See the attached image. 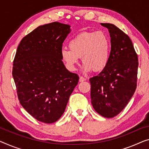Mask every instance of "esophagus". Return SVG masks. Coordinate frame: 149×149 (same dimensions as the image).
I'll use <instances>...</instances> for the list:
<instances>
[{"label": "esophagus", "instance_id": "esophagus-1", "mask_svg": "<svg viewBox=\"0 0 149 149\" xmlns=\"http://www.w3.org/2000/svg\"><path fill=\"white\" fill-rule=\"evenodd\" d=\"M86 79L85 78V77H82V76L79 77V82H82V81H86Z\"/></svg>", "mask_w": 149, "mask_h": 149}]
</instances>
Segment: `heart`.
<instances>
[{
  "label": "heart",
  "instance_id": "1",
  "mask_svg": "<svg viewBox=\"0 0 149 149\" xmlns=\"http://www.w3.org/2000/svg\"><path fill=\"white\" fill-rule=\"evenodd\" d=\"M68 48H62L61 55L66 66L71 71L75 70L79 58L84 63V72L104 70L109 62L111 41L103 31H84L79 33L69 43Z\"/></svg>",
  "mask_w": 149,
  "mask_h": 149
}]
</instances>
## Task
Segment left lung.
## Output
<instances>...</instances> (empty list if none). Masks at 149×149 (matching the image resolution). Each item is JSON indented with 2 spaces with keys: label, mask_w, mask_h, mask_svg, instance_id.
Here are the masks:
<instances>
[{
  "label": "left lung",
  "mask_w": 149,
  "mask_h": 149,
  "mask_svg": "<svg viewBox=\"0 0 149 149\" xmlns=\"http://www.w3.org/2000/svg\"><path fill=\"white\" fill-rule=\"evenodd\" d=\"M110 33L111 54L107 66L91 77V102L105 118L116 116L127 105L136 88L138 56L131 40L113 24L101 23Z\"/></svg>",
  "instance_id": "left-lung-1"
}]
</instances>
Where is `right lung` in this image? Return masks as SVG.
<instances>
[{"label": "right lung", "mask_w": 149, "mask_h": 149, "mask_svg": "<svg viewBox=\"0 0 149 149\" xmlns=\"http://www.w3.org/2000/svg\"><path fill=\"white\" fill-rule=\"evenodd\" d=\"M71 32L59 22L39 26L23 37L18 46L13 76L19 102L29 114L51 124L65 112L79 76L65 68L61 50Z\"/></svg>", "instance_id": "1"}]
</instances>
